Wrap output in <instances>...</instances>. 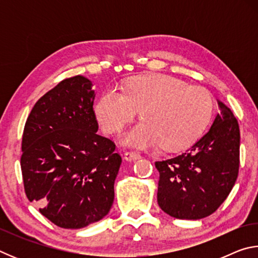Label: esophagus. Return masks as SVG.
I'll use <instances>...</instances> for the list:
<instances>
[{"mask_svg": "<svg viewBox=\"0 0 258 258\" xmlns=\"http://www.w3.org/2000/svg\"><path fill=\"white\" fill-rule=\"evenodd\" d=\"M125 159L126 160H128V161H132V160H137V159H140L141 158V155L139 154V152H131V151H128V152H125Z\"/></svg>", "mask_w": 258, "mask_h": 258, "instance_id": "34e87169", "label": "esophagus"}]
</instances>
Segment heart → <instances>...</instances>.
Instances as JSON below:
<instances>
[{"instance_id": "b5f03b06", "label": "heart", "mask_w": 258, "mask_h": 258, "mask_svg": "<svg viewBox=\"0 0 258 258\" xmlns=\"http://www.w3.org/2000/svg\"><path fill=\"white\" fill-rule=\"evenodd\" d=\"M143 120L123 137L127 146L175 151L195 142L211 120L213 100L206 89L167 75L133 78L124 92L107 87L94 106L108 133L118 132L138 115Z\"/></svg>"}]
</instances>
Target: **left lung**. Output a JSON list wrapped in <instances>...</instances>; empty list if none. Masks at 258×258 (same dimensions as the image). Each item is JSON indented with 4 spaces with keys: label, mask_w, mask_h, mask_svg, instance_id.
<instances>
[{
    "label": "left lung",
    "mask_w": 258,
    "mask_h": 258,
    "mask_svg": "<svg viewBox=\"0 0 258 258\" xmlns=\"http://www.w3.org/2000/svg\"><path fill=\"white\" fill-rule=\"evenodd\" d=\"M220 112L203 138L185 152L156 161L159 172L157 202L169 216L200 220L223 204L239 172L238 120L217 100Z\"/></svg>",
    "instance_id": "obj_1"
}]
</instances>
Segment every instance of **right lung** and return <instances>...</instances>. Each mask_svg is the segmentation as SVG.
Instances as JSON below:
<instances>
[{
	"label": "right lung",
	"mask_w": 258,
	"mask_h": 258,
	"mask_svg": "<svg viewBox=\"0 0 258 258\" xmlns=\"http://www.w3.org/2000/svg\"><path fill=\"white\" fill-rule=\"evenodd\" d=\"M92 82L61 81L35 103L25 124L20 165L26 196L63 229H82L110 211L121 157L99 135Z\"/></svg>",
	"instance_id": "right-lung-1"
}]
</instances>
